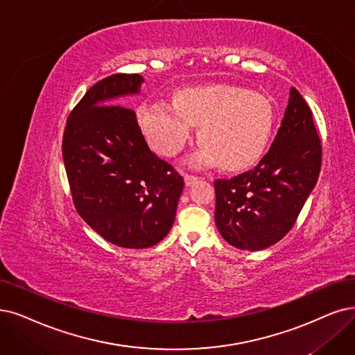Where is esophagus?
Returning a JSON list of instances; mask_svg holds the SVG:
<instances>
[{
	"label": "esophagus",
	"mask_w": 355,
	"mask_h": 355,
	"mask_svg": "<svg viewBox=\"0 0 355 355\" xmlns=\"http://www.w3.org/2000/svg\"><path fill=\"white\" fill-rule=\"evenodd\" d=\"M196 180H198V178H196V176L185 175V185H187V187H192Z\"/></svg>",
	"instance_id": "34e87169"
}]
</instances>
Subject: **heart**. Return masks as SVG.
Instances as JSON below:
<instances>
[{
	"label": "heart",
	"mask_w": 355,
	"mask_h": 355,
	"mask_svg": "<svg viewBox=\"0 0 355 355\" xmlns=\"http://www.w3.org/2000/svg\"><path fill=\"white\" fill-rule=\"evenodd\" d=\"M176 107L159 102L144 106L139 123L150 144L167 157L182 151L200 125L201 150L196 167L220 163L227 170L245 168L262 155L274 126V109L262 94L243 87L189 89L176 97Z\"/></svg>",
	"instance_id": "heart-1"
}]
</instances>
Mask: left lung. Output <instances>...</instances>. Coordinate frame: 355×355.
Returning <instances> with one entry per match:
<instances>
[{
  "mask_svg": "<svg viewBox=\"0 0 355 355\" xmlns=\"http://www.w3.org/2000/svg\"><path fill=\"white\" fill-rule=\"evenodd\" d=\"M320 164L322 146L311 110L291 87L277 137L257 167L214 182L216 224L223 239L252 252L279 242L313 191Z\"/></svg>",
  "mask_w": 355,
  "mask_h": 355,
  "instance_id": "8db88e82",
  "label": "left lung"
}]
</instances>
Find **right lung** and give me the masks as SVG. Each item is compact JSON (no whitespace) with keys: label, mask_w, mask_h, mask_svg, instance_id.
I'll list each match as a JSON object with an SVG mask.
<instances>
[{"label":"right lung","mask_w":355,"mask_h":355,"mask_svg":"<svg viewBox=\"0 0 355 355\" xmlns=\"http://www.w3.org/2000/svg\"><path fill=\"white\" fill-rule=\"evenodd\" d=\"M139 74L96 83L69 113L62 157L81 218L107 242L147 249L167 236L183 191L182 176L155 155L135 112L119 98L139 93Z\"/></svg>","instance_id":"right-lung-1"}]
</instances>
